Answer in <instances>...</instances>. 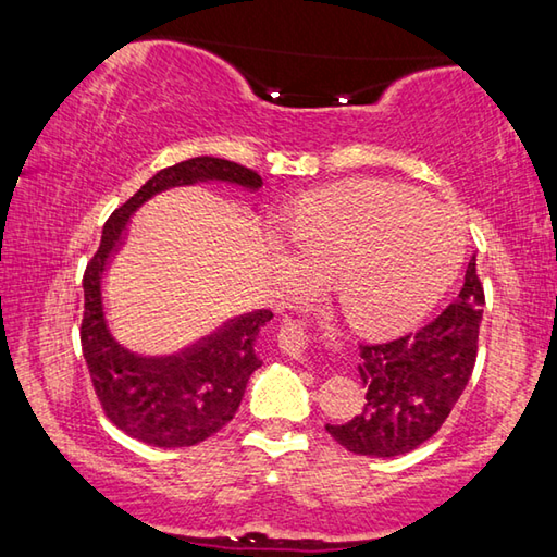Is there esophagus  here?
Masks as SVG:
<instances>
[{
	"label": "esophagus",
	"instance_id": "obj_1",
	"mask_svg": "<svg viewBox=\"0 0 557 557\" xmlns=\"http://www.w3.org/2000/svg\"><path fill=\"white\" fill-rule=\"evenodd\" d=\"M277 344L287 356L301 358V356H305V348H307L305 329H301V324L295 322V319H285V322H282V326H280Z\"/></svg>",
	"mask_w": 557,
	"mask_h": 557
}]
</instances>
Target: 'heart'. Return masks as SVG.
<instances>
[{"label":"heart","instance_id":"b5f03b06","mask_svg":"<svg viewBox=\"0 0 557 557\" xmlns=\"http://www.w3.org/2000/svg\"><path fill=\"white\" fill-rule=\"evenodd\" d=\"M287 231L292 248L270 245L287 295L334 280L344 319L373 338L418 326L457 280L467 248L457 211L379 178L309 196Z\"/></svg>","mask_w":557,"mask_h":557}]
</instances>
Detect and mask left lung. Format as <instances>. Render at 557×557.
Listing matches in <instances>:
<instances>
[{"label":"left lung","instance_id":"1","mask_svg":"<svg viewBox=\"0 0 557 557\" xmlns=\"http://www.w3.org/2000/svg\"><path fill=\"white\" fill-rule=\"evenodd\" d=\"M484 287L469 260L459 297L418 334L361 346L358 375L363 410L344 425H326L354 455L398 457L428 442L465 393L476 361Z\"/></svg>","mask_w":557,"mask_h":557}]
</instances>
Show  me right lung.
Masks as SVG:
<instances>
[{"instance_id":"right-lung-1","label":"right lung","mask_w":557,"mask_h":557,"mask_svg":"<svg viewBox=\"0 0 557 557\" xmlns=\"http://www.w3.org/2000/svg\"><path fill=\"white\" fill-rule=\"evenodd\" d=\"M199 182L233 184L248 191L262 186L260 174L252 169L219 157H194L166 166L110 215L100 248L83 275L86 312L81 344L92 388L112 425L152 447H191L228 425L248 379L262 366L256 338L272 319L270 309L240 314L228 319L219 332L169 356L129 351L112 336L102 307V275L122 243L129 215L166 188Z\"/></svg>"}]
</instances>
